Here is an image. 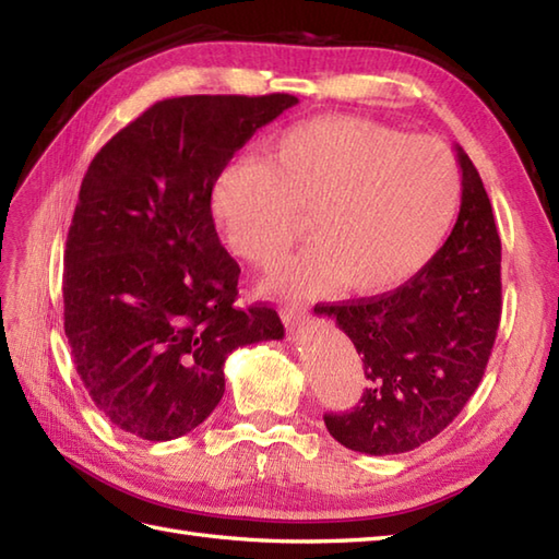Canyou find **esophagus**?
I'll return each mask as SVG.
<instances>
[{
    "label": "esophagus",
    "mask_w": 559,
    "mask_h": 559,
    "mask_svg": "<svg viewBox=\"0 0 559 559\" xmlns=\"http://www.w3.org/2000/svg\"><path fill=\"white\" fill-rule=\"evenodd\" d=\"M281 317H283V322H286V326H290V329L300 326L305 322V312L298 310V307H283Z\"/></svg>",
    "instance_id": "34e87169"
}]
</instances>
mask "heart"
Returning <instances> with one entry per match:
<instances>
[{
    "mask_svg": "<svg viewBox=\"0 0 559 559\" xmlns=\"http://www.w3.org/2000/svg\"><path fill=\"white\" fill-rule=\"evenodd\" d=\"M461 204L456 158L442 141L360 117H314L281 132L266 158L242 156L213 180L211 211L237 257L271 266L312 213L317 242L269 286L394 290L439 252Z\"/></svg>",
    "mask_w": 559,
    "mask_h": 559,
    "instance_id": "1",
    "label": "heart"
}]
</instances>
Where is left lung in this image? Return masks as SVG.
<instances>
[{"label":"left lung","mask_w":559,"mask_h":559,"mask_svg":"<svg viewBox=\"0 0 559 559\" xmlns=\"http://www.w3.org/2000/svg\"><path fill=\"white\" fill-rule=\"evenodd\" d=\"M461 209L454 230L401 288L334 305L362 358L358 406L326 413L329 435L362 454H403L430 442L476 394L502 314V242L476 165L456 146Z\"/></svg>","instance_id":"1"}]
</instances>
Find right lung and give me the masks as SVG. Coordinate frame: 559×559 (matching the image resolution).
Here are the masks:
<instances>
[{
	"mask_svg": "<svg viewBox=\"0 0 559 559\" xmlns=\"http://www.w3.org/2000/svg\"><path fill=\"white\" fill-rule=\"evenodd\" d=\"M298 98L158 100L91 160L64 252V334L96 408L168 442L225 391V358L283 338L269 305L237 307L240 266L218 240L213 180L259 127Z\"/></svg>",
	"mask_w": 559,
	"mask_h": 559,
	"instance_id": "1",
	"label": "right lung"
}]
</instances>
